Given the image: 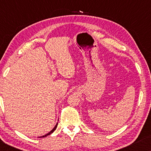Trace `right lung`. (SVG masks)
Returning a JSON list of instances; mask_svg holds the SVG:
<instances>
[{"label": "right lung", "instance_id": "add662e5", "mask_svg": "<svg viewBox=\"0 0 151 151\" xmlns=\"http://www.w3.org/2000/svg\"><path fill=\"white\" fill-rule=\"evenodd\" d=\"M57 126H58V123L56 124V125H55V127H54V128H53V129L52 130H51V131L50 132H49V133H47V134H46V135H43V136H40V137H40V138H41V137H47V136H48V135H50V134H51V133H53V131H54L55 129H56V128H57Z\"/></svg>", "mask_w": 151, "mask_h": 151}]
</instances>
